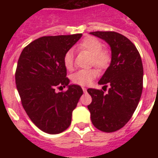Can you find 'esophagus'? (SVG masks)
<instances>
[{
	"mask_svg": "<svg viewBox=\"0 0 158 158\" xmlns=\"http://www.w3.org/2000/svg\"><path fill=\"white\" fill-rule=\"evenodd\" d=\"M82 89L84 92H86V91H87V89H86V88H85V87H82Z\"/></svg>",
	"mask_w": 158,
	"mask_h": 158,
	"instance_id": "1",
	"label": "esophagus"
}]
</instances>
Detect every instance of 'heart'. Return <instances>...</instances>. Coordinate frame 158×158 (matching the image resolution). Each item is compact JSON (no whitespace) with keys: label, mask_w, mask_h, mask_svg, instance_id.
<instances>
[{"label":"heart","mask_w":158,"mask_h":158,"mask_svg":"<svg viewBox=\"0 0 158 158\" xmlns=\"http://www.w3.org/2000/svg\"><path fill=\"white\" fill-rule=\"evenodd\" d=\"M78 47L80 50H84L89 52L92 56V64L96 68L103 69L108 65L110 62V56L108 52L103 50V45L99 40L95 37H86L79 43ZM73 52L69 50L66 52L63 62L65 68L68 70H71L73 68ZM97 75V72L95 69H82L74 73L72 75V81L79 85H87L92 81Z\"/></svg>","instance_id":"obj_1"}]
</instances>
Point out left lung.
<instances>
[{
	"mask_svg": "<svg viewBox=\"0 0 158 158\" xmlns=\"http://www.w3.org/2000/svg\"><path fill=\"white\" fill-rule=\"evenodd\" d=\"M103 40L111 48V62L98 84L107 92L89 88L88 106L93 125L103 132L118 130L131 118L141 96L143 66L139 52L125 36L117 32L89 33Z\"/></svg>",
	"mask_w": 158,
	"mask_h": 158,
	"instance_id": "8db88e82",
	"label": "left lung"
}]
</instances>
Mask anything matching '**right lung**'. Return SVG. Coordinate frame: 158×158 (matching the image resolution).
<instances>
[{
    "label": "right lung",
    "instance_id": "add662e5",
    "mask_svg": "<svg viewBox=\"0 0 158 158\" xmlns=\"http://www.w3.org/2000/svg\"><path fill=\"white\" fill-rule=\"evenodd\" d=\"M81 37L82 34L40 37L19 56L15 79L22 105L31 121L50 135L60 134L70 126L73 111L83 95L80 86L69 85L63 62L66 52ZM57 86L68 89L56 93Z\"/></svg>",
    "mask_w": 158,
    "mask_h": 158
}]
</instances>
